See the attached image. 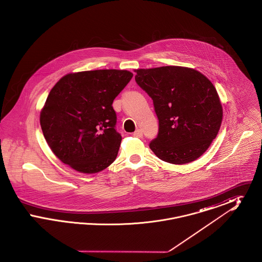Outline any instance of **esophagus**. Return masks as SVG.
<instances>
[{
    "mask_svg": "<svg viewBox=\"0 0 262 262\" xmlns=\"http://www.w3.org/2000/svg\"><path fill=\"white\" fill-rule=\"evenodd\" d=\"M133 136L136 137H142V132H141V129H137L134 134H133Z\"/></svg>",
    "mask_w": 262,
    "mask_h": 262,
    "instance_id": "34e87169",
    "label": "esophagus"
}]
</instances>
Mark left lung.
<instances>
[{"label":"left lung","instance_id":"left-lung-1","mask_svg":"<svg viewBox=\"0 0 262 262\" xmlns=\"http://www.w3.org/2000/svg\"><path fill=\"white\" fill-rule=\"evenodd\" d=\"M136 81L153 100L159 120L150 149L165 162H192L220 129L223 109L211 81L194 69L167 66L136 70Z\"/></svg>","mask_w":262,"mask_h":262}]
</instances>
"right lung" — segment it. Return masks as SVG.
I'll return each mask as SVG.
<instances>
[{
	"instance_id": "1",
	"label": "right lung",
	"mask_w": 262,
	"mask_h": 262,
	"mask_svg": "<svg viewBox=\"0 0 262 262\" xmlns=\"http://www.w3.org/2000/svg\"><path fill=\"white\" fill-rule=\"evenodd\" d=\"M133 74L96 70L62 76L51 89L40 125L53 153L66 165L94 174L112 164L121 145L113 101Z\"/></svg>"
}]
</instances>
